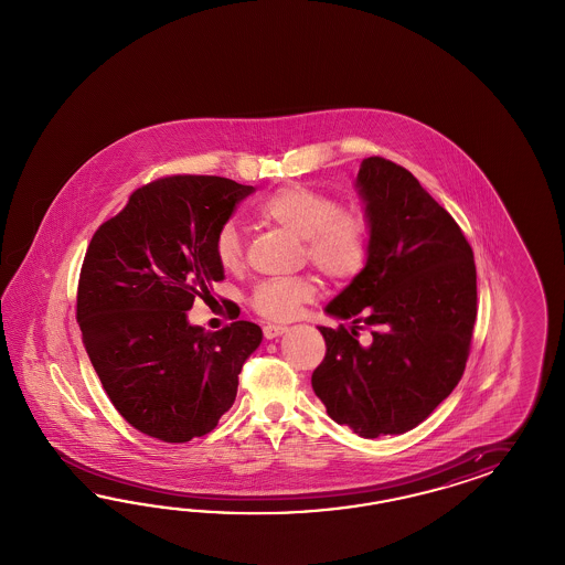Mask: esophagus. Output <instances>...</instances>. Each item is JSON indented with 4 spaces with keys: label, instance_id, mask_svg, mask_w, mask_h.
<instances>
[{
    "label": "esophagus",
    "instance_id": "esophagus-1",
    "mask_svg": "<svg viewBox=\"0 0 565 565\" xmlns=\"http://www.w3.org/2000/svg\"><path fill=\"white\" fill-rule=\"evenodd\" d=\"M286 329H288V327L279 326V323H267V326L263 327V333H265L267 340H274V338H279Z\"/></svg>",
    "mask_w": 565,
    "mask_h": 565
}]
</instances>
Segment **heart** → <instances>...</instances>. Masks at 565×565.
Instances as JSON below:
<instances>
[{"label": "heart", "instance_id": "heart-1", "mask_svg": "<svg viewBox=\"0 0 565 565\" xmlns=\"http://www.w3.org/2000/svg\"><path fill=\"white\" fill-rule=\"evenodd\" d=\"M255 215L300 239L302 258L329 279H352L369 260L371 227L366 215L359 209L340 205L335 196L321 190L300 184L281 186L255 206ZM213 253L225 271L242 267L244 246L234 223L220 227ZM319 290L321 284L315 275L274 277L255 286L250 305L265 319L290 321L319 296Z\"/></svg>", "mask_w": 565, "mask_h": 565}]
</instances>
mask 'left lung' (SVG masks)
<instances>
[{
    "instance_id": "left-lung-1",
    "label": "left lung",
    "mask_w": 565,
    "mask_h": 565,
    "mask_svg": "<svg viewBox=\"0 0 565 565\" xmlns=\"http://www.w3.org/2000/svg\"><path fill=\"white\" fill-rule=\"evenodd\" d=\"M356 186L371 225L369 260L326 308L354 327H319L327 352L310 381L338 425L375 439L418 427L460 383L477 267L460 225L406 168L369 157ZM364 326L366 344L358 338Z\"/></svg>"
}]
</instances>
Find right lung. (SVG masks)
Returning a JSON list of instances; mask_svg holds the SVG:
<instances>
[{
  "mask_svg": "<svg viewBox=\"0 0 565 565\" xmlns=\"http://www.w3.org/2000/svg\"><path fill=\"white\" fill-rule=\"evenodd\" d=\"M255 192L220 175H168L135 190L86 248L76 321L86 354L121 418L166 444H186L230 411L260 327L190 326L194 298L222 281L213 242Z\"/></svg>",
  "mask_w": 565,
  "mask_h": 565,
  "instance_id": "add662e5",
  "label": "right lung"
}]
</instances>
